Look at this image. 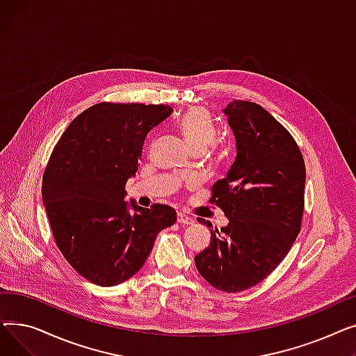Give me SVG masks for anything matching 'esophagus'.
<instances>
[{"instance_id": "esophagus-1", "label": "esophagus", "mask_w": 356, "mask_h": 356, "mask_svg": "<svg viewBox=\"0 0 356 356\" xmlns=\"http://www.w3.org/2000/svg\"><path fill=\"white\" fill-rule=\"evenodd\" d=\"M177 222L181 225H192V223H195V219L184 213H177Z\"/></svg>"}]
</instances>
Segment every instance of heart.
<instances>
[{
	"instance_id": "heart-1",
	"label": "heart",
	"mask_w": 356,
	"mask_h": 356,
	"mask_svg": "<svg viewBox=\"0 0 356 356\" xmlns=\"http://www.w3.org/2000/svg\"><path fill=\"white\" fill-rule=\"evenodd\" d=\"M179 131L193 153H204L216 140V125L209 112L203 108H191L179 124Z\"/></svg>"
}]
</instances>
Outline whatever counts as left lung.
I'll return each mask as SVG.
<instances>
[{
    "instance_id": "8db88e82",
    "label": "left lung",
    "mask_w": 356,
    "mask_h": 356,
    "mask_svg": "<svg viewBox=\"0 0 356 356\" xmlns=\"http://www.w3.org/2000/svg\"><path fill=\"white\" fill-rule=\"evenodd\" d=\"M228 118L236 159L212 188V199L228 218L211 231V244L195 257L200 275L218 290L238 293L271 274L300 231L306 167L289 131L254 102L232 101Z\"/></svg>"
}]
</instances>
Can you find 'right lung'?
<instances>
[{
  "mask_svg": "<svg viewBox=\"0 0 356 356\" xmlns=\"http://www.w3.org/2000/svg\"><path fill=\"white\" fill-rule=\"evenodd\" d=\"M172 112L170 105H93L53 149L42 184L50 228L67 263L93 284L127 282L144 266L159 232L177 220L167 204L148 209L124 200L147 137Z\"/></svg>",
  "mask_w": 356,
  "mask_h": 356,
  "instance_id": "obj_1",
  "label": "right lung"
}]
</instances>
